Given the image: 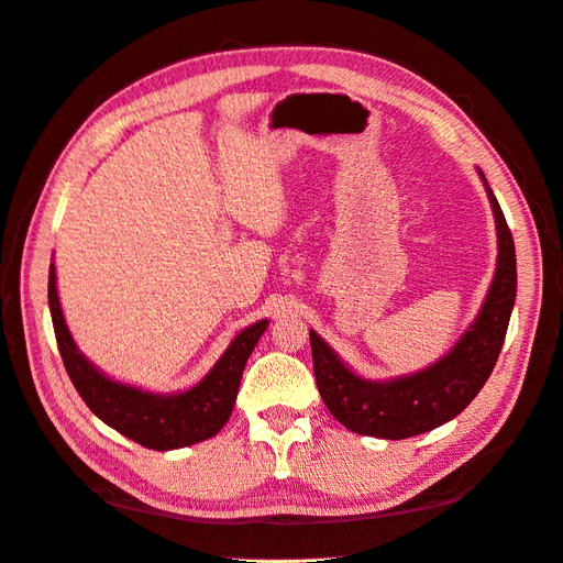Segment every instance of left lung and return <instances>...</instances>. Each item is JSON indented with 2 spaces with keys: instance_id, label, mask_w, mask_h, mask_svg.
<instances>
[{
  "instance_id": "8db88e82",
  "label": "left lung",
  "mask_w": 563,
  "mask_h": 563,
  "mask_svg": "<svg viewBox=\"0 0 563 563\" xmlns=\"http://www.w3.org/2000/svg\"><path fill=\"white\" fill-rule=\"evenodd\" d=\"M479 176L496 218V275L472 327L441 360L411 376L368 380L356 376L327 340L310 331L319 395L331 416L356 434L406 439L439 428L465 411L498 362L517 298V255L500 203L486 176Z\"/></svg>"
}]
</instances>
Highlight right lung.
I'll return each instance as SVG.
<instances>
[{
    "mask_svg": "<svg viewBox=\"0 0 563 563\" xmlns=\"http://www.w3.org/2000/svg\"><path fill=\"white\" fill-rule=\"evenodd\" d=\"M48 310L65 371L79 397L112 430L152 451L192 446L223 430L240 391L244 366L269 323L261 319L236 333L213 368L190 389L159 395L112 380L79 352L60 310L54 263L48 267Z\"/></svg>",
    "mask_w": 563,
    "mask_h": 563,
    "instance_id": "obj_1",
    "label": "right lung"
}]
</instances>
